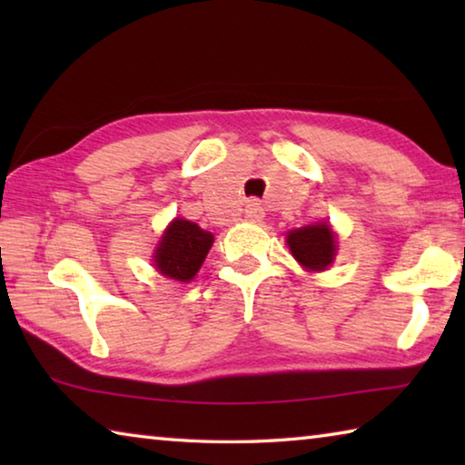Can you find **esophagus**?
Listing matches in <instances>:
<instances>
[{"label":"esophagus","mask_w":465,"mask_h":465,"mask_svg":"<svg viewBox=\"0 0 465 465\" xmlns=\"http://www.w3.org/2000/svg\"><path fill=\"white\" fill-rule=\"evenodd\" d=\"M262 217H264L262 204L258 203V201H248V204H246V219H250V222H261Z\"/></svg>","instance_id":"esophagus-1"}]
</instances>
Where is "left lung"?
Returning <instances> with one entry per match:
<instances>
[{
    "instance_id": "left-lung-1",
    "label": "left lung",
    "mask_w": 465,
    "mask_h": 465,
    "mask_svg": "<svg viewBox=\"0 0 465 465\" xmlns=\"http://www.w3.org/2000/svg\"><path fill=\"white\" fill-rule=\"evenodd\" d=\"M291 254L310 271H324L334 261V233L328 223L302 227L287 235Z\"/></svg>"
}]
</instances>
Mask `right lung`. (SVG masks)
<instances>
[{
    "label": "right lung",
    "instance_id": "1",
    "mask_svg": "<svg viewBox=\"0 0 465 465\" xmlns=\"http://www.w3.org/2000/svg\"><path fill=\"white\" fill-rule=\"evenodd\" d=\"M213 235L186 219L172 222L155 250V269L174 281H191L207 256Z\"/></svg>",
    "mask_w": 465,
    "mask_h": 465
}]
</instances>
